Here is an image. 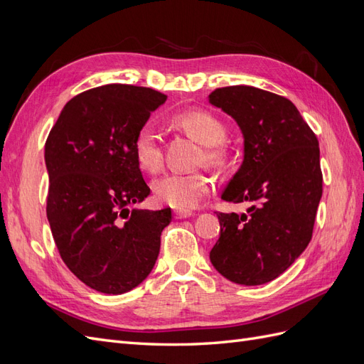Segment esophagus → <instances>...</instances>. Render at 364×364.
Listing matches in <instances>:
<instances>
[{"mask_svg": "<svg viewBox=\"0 0 364 364\" xmlns=\"http://www.w3.org/2000/svg\"><path fill=\"white\" fill-rule=\"evenodd\" d=\"M193 214L190 211H174V218L176 220H182V218H188Z\"/></svg>", "mask_w": 364, "mask_h": 364, "instance_id": "34e87169", "label": "esophagus"}]
</instances>
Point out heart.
Segmentation results:
<instances>
[{
  "label": "heart",
  "mask_w": 364,
  "mask_h": 364,
  "mask_svg": "<svg viewBox=\"0 0 364 364\" xmlns=\"http://www.w3.org/2000/svg\"><path fill=\"white\" fill-rule=\"evenodd\" d=\"M174 119L190 135L208 147V161H218L222 158V150L218 149V144L225 139L226 130L217 117L205 111H186L176 115ZM134 153L141 168L150 173L161 170L164 164L162 141L158 130L151 124L147 123L138 129L134 141ZM213 190V178L200 171H173L153 183L156 199L179 211H188L199 206L203 197L211 194Z\"/></svg>",
  "instance_id": "b5f03b06"
}]
</instances>
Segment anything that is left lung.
I'll return each instance as SVG.
<instances>
[{
  "label": "left lung",
  "instance_id": "left-lung-1",
  "mask_svg": "<svg viewBox=\"0 0 364 364\" xmlns=\"http://www.w3.org/2000/svg\"><path fill=\"white\" fill-rule=\"evenodd\" d=\"M208 100L235 119L245 139L243 164L222 199L252 203L247 214H217L220 237L209 259L235 284H266L311 240L322 197L318 141L285 97L237 85L218 87Z\"/></svg>",
  "mask_w": 364,
  "mask_h": 364
}]
</instances>
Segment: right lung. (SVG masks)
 Instances as JSON below:
<instances>
[{
	"label": "right lung",
	"mask_w": 364,
	"mask_h": 364,
	"mask_svg": "<svg viewBox=\"0 0 364 364\" xmlns=\"http://www.w3.org/2000/svg\"><path fill=\"white\" fill-rule=\"evenodd\" d=\"M150 87L105 85L65 105L46 142L47 218L67 267L87 287L123 294L158 259L171 209L129 206L150 194L134 153L135 135L165 103Z\"/></svg>",
	"instance_id": "add662e5"
}]
</instances>
